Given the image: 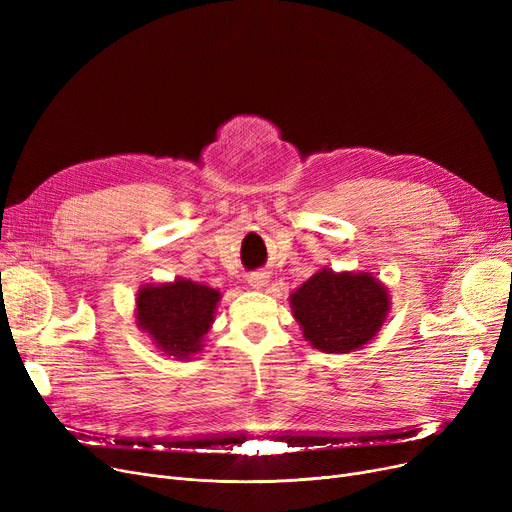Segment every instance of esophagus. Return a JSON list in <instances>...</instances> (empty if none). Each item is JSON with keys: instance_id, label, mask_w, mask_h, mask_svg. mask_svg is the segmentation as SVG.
Instances as JSON below:
<instances>
[{"instance_id": "obj_1", "label": "esophagus", "mask_w": 512, "mask_h": 512, "mask_svg": "<svg viewBox=\"0 0 512 512\" xmlns=\"http://www.w3.org/2000/svg\"><path fill=\"white\" fill-rule=\"evenodd\" d=\"M247 282H249L251 288L259 290V288H263V286L267 284V274H265V272H255V274H251V276L247 278Z\"/></svg>"}]
</instances>
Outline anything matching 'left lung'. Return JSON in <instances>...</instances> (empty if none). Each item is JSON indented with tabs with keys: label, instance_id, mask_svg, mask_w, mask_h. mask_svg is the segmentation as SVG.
<instances>
[{
	"label": "left lung",
	"instance_id": "obj_1",
	"mask_svg": "<svg viewBox=\"0 0 512 512\" xmlns=\"http://www.w3.org/2000/svg\"><path fill=\"white\" fill-rule=\"evenodd\" d=\"M305 340L321 353H351L384 326L388 288L369 272L319 270L290 294Z\"/></svg>",
	"mask_w": 512,
	"mask_h": 512
}]
</instances>
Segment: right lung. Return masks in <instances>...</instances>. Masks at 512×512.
Returning <instances> with one entry per match:
<instances>
[{"mask_svg":"<svg viewBox=\"0 0 512 512\" xmlns=\"http://www.w3.org/2000/svg\"><path fill=\"white\" fill-rule=\"evenodd\" d=\"M220 299V290L184 278L147 284L137 294V326L164 355L191 359L203 348Z\"/></svg>","mask_w":512,"mask_h":512,"instance_id":"obj_1","label":"right lung"}]
</instances>
